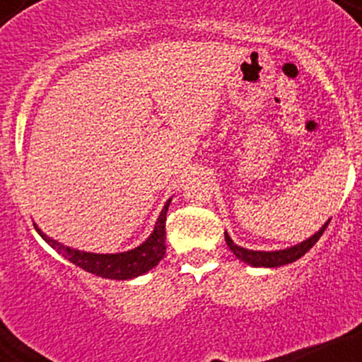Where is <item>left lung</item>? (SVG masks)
<instances>
[{
	"instance_id": "1",
	"label": "left lung",
	"mask_w": 362,
	"mask_h": 362,
	"mask_svg": "<svg viewBox=\"0 0 362 362\" xmlns=\"http://www.w3.org/2000/svg\"><path fill=\"white\" fill-rule=\"evenodd\" d=\"M330 223V219L323 224L322 228L315 235H311L310 238H306L305 242L294 245V247L284 248V250H274V252H262V250H248V248L240 247L236 245L231 236L224 231V240H226V245L230 247V250L233 252V255L238 260L245 262V264L252 265V267H281V265L291 264V262H296L300 257L305 255L306 252L313 247L315 243L318 242L320 236L323 235L325 228Z\"/></svg>"
}]
</instances>
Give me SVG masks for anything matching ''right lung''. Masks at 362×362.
<instances>
[{"label":"right lung","mask_w":362,"mask_h":362,"mask_svg":"<svg viewBox=\"0 0 362 362\" xmlns=\"http://www.w3.org/2000/svg\"><path fill=\"white\" fill-rule=\"evenodd\" d=\"M172 199L165 202L163 209H161L160 216H158L155 230L148 236L146 242H143L139 247L132 248V250L120 252V253H91V252H81L76 248L64 247V245L52 240L40 230L37 224H34L37 233L47 242L57 253H61L64 259L73 262L74 265L83 269V271L95 274L98 277H105V279H115V281H126L134 279V277L143 276L153 267L160 264V260L165 257L167 252V233H165V221H167V211Z\"/></svg>","instance_id":"obj_1"}]
</instances>
